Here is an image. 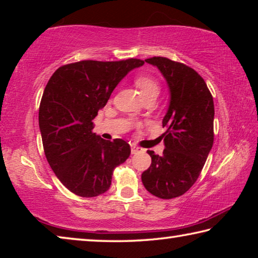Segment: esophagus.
Instances as JSON below:
<instances>
[{
	"label": "esophagus",
	"mask_w": 258,
	"mask_h": 258,
	"mask_svg": "<svg viewBox=\"0 0 258 258\" xmlns=\"http://www.w3.org/2000/svg\"><path fill=\"white\" fill-rule=\"evenodd\" d=\"M141 151H142V149H141V148H139L138 146H135V145L131 146V152H132L133 155L139 154V152H141Z\"/></svg>",
	"instance_id": "obj_1"
}]
</instances>
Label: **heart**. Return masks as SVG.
Here are the masks:
<instances>
[{
  "mask_svg": "<svg viewBox=\"0 0 258 258\" xmlns=\"http://www.w3.org/2000/svg\"><path fill=\"white\" fill-rule=\"evenodd\" d=\"M135 83H137L142 94L145 95V98L149 97V95H158L159 93V83L154 77L148 75H140L137 77Z\"/></svg>",
  "mask_w": 258,
  "mask_h": 258,
  "instance_id": "1",
  "label": "heart"
}]
</instances>
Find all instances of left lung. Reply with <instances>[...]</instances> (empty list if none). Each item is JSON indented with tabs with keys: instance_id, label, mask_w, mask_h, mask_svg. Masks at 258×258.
I'll use <instances>...</instances> for the list:
<instances>
[{
	"instance_id": "left-lung-1",
	"label": "left lung",
	"mask_w": 258,
	"mask_h": 258,
	"mask_svg": "<svg viewBox=\"0 0 258 258\" xmlns=\"http://www.w3.org/2000/svg\"><path fill=\"white\" fill-rule=\"evenodd\" d=\"M146 62L167 82L171 100L163 119V155L148 150L150 167L142 173L146 189L161 199L184 195L199 177L214 142V101L204 78L184 63L164 56Z\"/></svg>"
}]
</instances>
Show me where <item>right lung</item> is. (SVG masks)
<instances>
[{
    "label": "right lung",
    "mask_w": 258,
    "mask_h": 258,
    "mask_svg": "<svg viewBox=\"0 0 258 258\" xmlns=\"http://www.w3.org/2000/svg\"><path fill=\"white\" fill-rule=\"evenodd\" d=\"M140 59L83 60L61 66L42 95L38 124L47 163L60 182L81 197H97L111 184L112 172L131 155L124 140L106 141L92 132L93 119Z\"/></svg>",
    "instance_id": "add662e5"
}]
</instances>
